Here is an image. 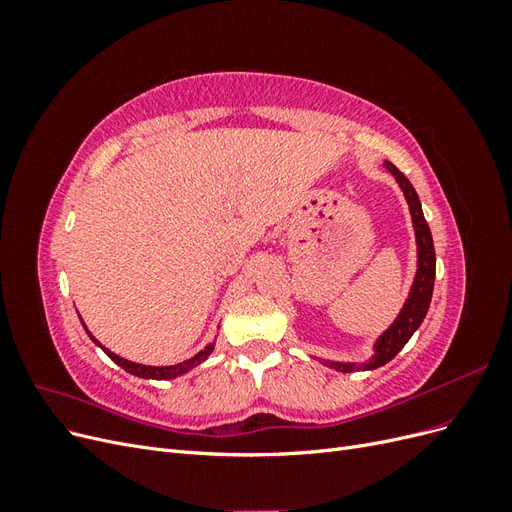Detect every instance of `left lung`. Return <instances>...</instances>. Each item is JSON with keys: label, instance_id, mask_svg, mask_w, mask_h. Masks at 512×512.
I'll return each mask as SVG.
<instances>
[{"label": "left lung", "instance_id": "obj_1", "mask_svg": "<svg viewBox=\"0 0 512 512\" xmlns=\"http://www.w3.org/2000/svg\"><path fill=\"white\" fill-rule=\"evenodd\" d=\"M382 166L389 170V173L395 177L399 183L401 192L406 196V203L410 207V218L414 226V239H416V273L410 286L408 297L401 305L397 318L389 324V329L382 331L376 342H374V354L369 356L365 363H354V361H329V359H318L322 365H327L335 371H369L389 363L393 356L408 344V339L414 335V331L421 327L423 318L427 316V309L431 303V294H433V280H436V250H433V239H431V230L429 224L425 222L421 200H418L416 190L412 188V183L408 177L401 173V170L384 160Z\"/></svg>", "mask_w": 512, "mask_h": 512}]
</instances>
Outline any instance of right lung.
I'll return each mask as SVG.
<instances>
[{
    "label": "right lung",
    "instance_id": "1",
    "mask_svg": "<svg viewBox=\"0 0 512 512\" xmlns=\"http://www.w3.org/2000/svg\"><path fill=\"white\" fill-rule=\"evenodd\" d=\"M81 318V316H79ZM81 324H83V329L87 331V335H89V339L91 342H94L98 348H102L104 350V354L108 356V359H111L113 363H117L121 369H126L128 374H132V376H136V378H145V380H175V378H179V376H183V374H188L190 369H194V367H198L200 363H205L207 359H209V354L213 352V348H215V337L213 342H209L203 350L200 352H196L192 359H188V361H183V363H177V365H164V367H156V365H143V363H134V361H128V359H123V356H119V354H115V352H111L108 350L106 346H102L98 339L89 333V329H87V324L83 322V318H81Z\"/></svg>",
    "mask_w": 512,
    "mask_h": 512
}]
</instances>
